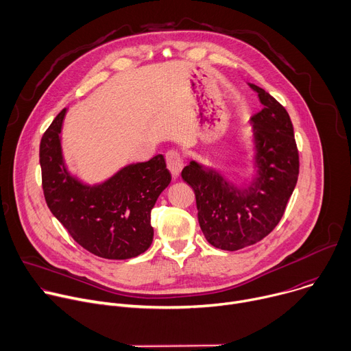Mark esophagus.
<instances>
[{"instance_id": "1", "label": "esophagus", "mask_w": 351, "mask_h": 351, "mask_svg": "<svg viewBox=\"0 0 351 351\" xmlns=\"http://www.w3.org/2000/svg\"><path fill=\"white\" fill-rule=\"evenodd\" d=\"M165 160H167V165L168 169L172 173V178H178L182 168H183V158L178 152H173V149H169V152L165 154Z\"/></svg>"}]
</instances>
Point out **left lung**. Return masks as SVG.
<instances>
[{"label":"left lung","instance_id":"obj_1","mask_svg":"<svg viewBox=\"0 0 351 351\" xmlns=\"http://www.w3.org/2000/svg\"><path fill=\"white\" fill-rule=\"evenodd\" d=\"M264 108L252 117L257 178L237 187L191 161L182 179L194 190L198 223L210 244L236 252L267 237L282 219L298 178V149L285 107L248 83Z\"/></svg>","mask_w":351,"mask_h":351}]
</instances>
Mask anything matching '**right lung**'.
<instances>
[{
	"label": "right lung",
	"instance_id": "1",
	"mask_svg": "<svg viewBox=\"0 0 351 351\" xmlns=\"http://www.w3.org/2000/svg\"><path fill=\"white\" fill-rule=\"evenodd\" d=\"M64 108L40 141L41 183L45 203L72 239L91 254L128 260L152 245V210L171 183L164 156L122 168L107 182L87 186L64 164L61 129Z\"/></svg>",
	"mask_w": 351,
	"mask_h": 351
}]
</instances>
